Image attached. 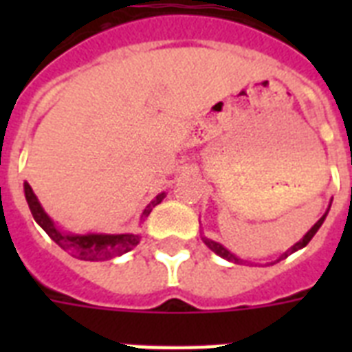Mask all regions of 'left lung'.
Returning a JSON list of instances; mask_svg holds the SVG:
<instances>
[{"label": "left lung", "mask_w": 352, "mask_h": 352, "mask_svg": "<svg viewBox=\"0 0 352 352\" xmlns=\"http://www.w3.org/2000/svg\"><path fill=\"white\" fill-rule=\"evenodd\" d=\"M327 212H329V210H327ZM327 212H325V214L322 215V219L318 221L316 225L312 226L311 230L307 232V234H305V237H303V239H301L300 243H296V245L292 246V248H290V250H287V252H285L283 256L279 257V259H285V257H287V256H290V254H292V252L300 250V248H303V246H307V245H309V241H311L312 237H314V234H316V232L320 230V226L323 225V221H325V217H327ZM203 241H204V245L208 246L210 250H214L215 254H217V256L225 257V259H228V261H239V259H237V257H235L234 254H230V252L226 250V248H225V246H223V245H219V243H215V241H212V239H206V237H203ZM279 259H278V261H279Z\"/></svg>", "instance_id": "1"}]
</instances>
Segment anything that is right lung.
Instances as JSON below:
<instances>
[{"label":"right lung","instance_id":"right-lung-1","mask_svg":"<svg viewBox=\"0 0 352 352\" xmlns=\"http://www.w3.org/2000/svg\"><path fill=\"white\" fill-rule=\"evenodd\" d=\"M25 199L29 203L30 214L34 217V221L49 234L56 245H60L63 250H67L71 256L84 259V261H104V259H113V257L122 256L140 243V235L137 234H120V235H104V234H87V235H73V234H62L56 230V226L49 219V215L43 212V208L38 203L32 188L29 186V182H25ZM164 199V193L157 195L151 204L146 206L142 217H148L149 212L157 206Z\"/></svg>","mask_w":352,"mask_h":352}]
</instances>
